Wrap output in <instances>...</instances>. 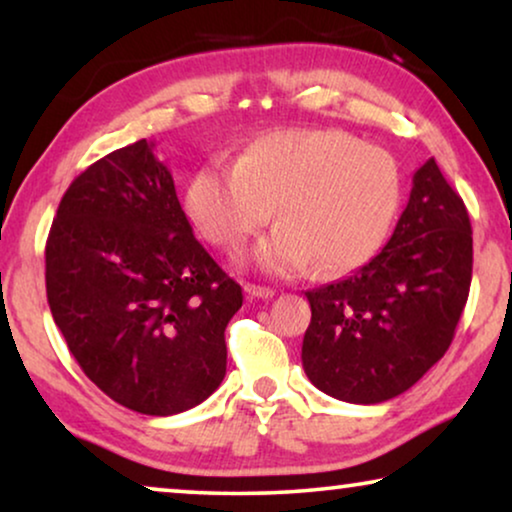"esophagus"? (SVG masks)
Segmentation results:
<instances>
[{
	"label": "esophagus",
	"mask_w": 512,
	"mask_h": 512,
	"mask_svg": "<svg viewBox=\"0 0 512 512\" xmlns=\"http://www.w3.org/2000/svg\"><path fill=\"white\" fill-rule=\"evenodd\" d=\"M244 291H247L251 298H272V296H275V289H270V286H261V284H247V286H244Z\"/></svg>",
	"instance_id": "esophagus-1"
}]
</instances>
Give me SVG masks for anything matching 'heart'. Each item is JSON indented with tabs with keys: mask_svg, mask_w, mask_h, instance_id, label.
<instances>
[{
	"mask_svg": "<svg viewBox=\"0 0 512 512\" xmlns=\"http://www.w3.org/2000/svg\"><path fill=\"white\" fill-rule=\"evenodd\" d=\"M403 181L387 149L340 130H272L237 160L214 158L193 174L186 207L216 247L235 249L263 228L254 263L272 275L321 272L366 263L387 240Z\"/></svg>",
	"mask_w": 512,
	"mask_h": 512,
	"instance_id": "1",
	"label": "heart"
}]
</instances>
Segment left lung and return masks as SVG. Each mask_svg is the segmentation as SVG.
<instances>
[{
    "label": "left lung",
    "mask_w": 512,
    "mask_h": 512,
    "mask_svg": "<svg viewBox=\"0 0 512 512\" xmlns=\"http://www.w3.org/2000/svg\"><path fill=\"white\" fill-rule=\"evenodd\" d=\"M473 275L464 200L429 158L387 247L340 282L307 291L303 368L314 387L373 405L408 391L452 345Z\"/></svg>",
    "instance_id": "left-lung-1"
}]
</instances>
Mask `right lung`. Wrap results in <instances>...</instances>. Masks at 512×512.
Returning a JSON list of instances; mask_svg holds the SVG:
<instances>
[{
  "instance_id": "1",
  "label": "right lung",
  "mask_w": 512,
  "mask_h": 512,
  "mask_svg": "<svg viewBox=\"0 0 512 512\" xmlns=\"http://www.w3.org/2000/svg\"><path fill=\"white\" fill-rule=\"evenodd\" d=\"M46 296L83 373L125 408L177 415L226 375L242 286L195 240L153 142L69 184L46 240Z\"/></svg>"
}]
</instances>
